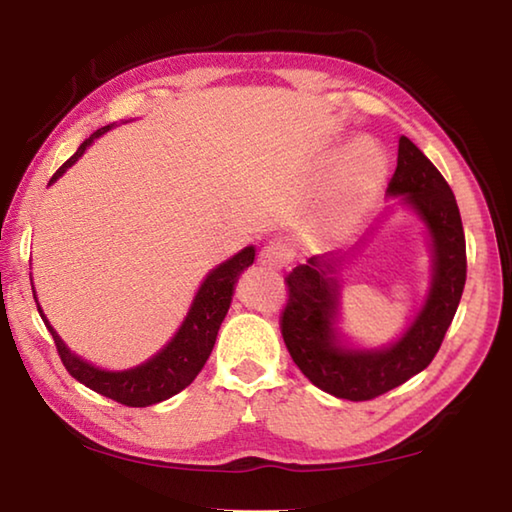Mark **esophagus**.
<instances>
[{
	"label": "esophagus",
	"instance_id": "obj_1",
	"mask_svg": "<svg viewBox=\"0 0 512 512\" xmlns=\"http://www.w3.org/2000/svg\"><path fill=\"white\" fill-rule=\"evenodd\" d=\"M289 262V248L287 244H282L280 239H268L264 248L259 250V264H264L266 268H282Z\"/></svg>",
	"mask_w": 512,
	"mask_h": 512
}]
</instances>
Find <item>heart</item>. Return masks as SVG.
<instances>
[{"instance_id":"heart-1","label":"heart","mask_w":512,"mask_h":512,"mask_svg":"<svg viewBox=\"0 0 512 512\" xmlns=\"http://www.w3.org/2000/svg\"><path fill=\"white\" fill-rule=\"evenodd\" d=\"M379 180V160L366 144H354L345 160V187L352 196L370 192Z\"/></svg>"}]
</instances>
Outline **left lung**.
<instances>
[{"mask_svg": "<svg viewBox=\"0 0 512 512\" xmlns=\"http://www.w3.org/2000/svg\"><path fill=\"white\" fill-rule=\"evenodd\" d=\"M391 194H406L427 221L433 239V284L424 309L393 348L354 352L336 345L332 320L341 257H309L284 277L287 305L282 307V339L296 366L311 384L341 400L366 402L393 391L429 366L452 325L467 277L465 232L452 187L409 137H400L397 167L388 183Z\"/></svg>", "mask_w": 512, "mask_h": 512, "instance_id": "obj_1", "label": "left lung"}]
</instances>
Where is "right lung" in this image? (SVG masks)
<instances>
[{
	"label": "right lung",
	"mask_w": 512,
	"mask_h": 512,
	"mask_svg": "<svg viewBox=\"0 0 512 512\" xmlns=\"http://www.w3.org/2000/svg\"><path fill=\"white\" fill-rule=\"evenodd\" d=\"M106 131H110V126H103L97 133H92L88 140L76 149L72 158H69L63 167L54 173V176H51L49 183H54L58 176H63V173L81 158L83 151ZM253 259H255V248L248 246L232 259H228V262H223L219 268H214V271L205 277L203 287L198 291V296L194 300L192 309H189L183 327L178 329V334L173 336V341L167 345V348L155 354L151 361H146L142 366L124 370V372L99 370L76 357V354L69 352L65 348V343L58 339V334L54 332V327L47 323V318L40 311V307L38 311L51 332V339L56 343L60 361H63L65 370L76 381H81L83 386L92 388L94 393L110 397V400H115L124 406H151L162 400H169L171 395L183 391V388H187L196 379L198 372L203 370L205 361L210 359V352L214 348L219 327L230 309V300H232V291H235L237 277L244 268L253 264Z\"/></svg>",
	"instance_id": "1"
}]
</instances>
